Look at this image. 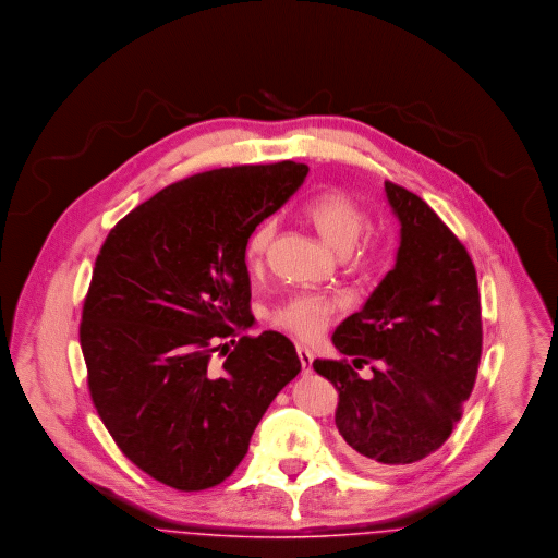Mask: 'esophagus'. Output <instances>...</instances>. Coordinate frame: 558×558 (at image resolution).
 Here are the masks:
<instances>
[{
  "label": "esophagus",
  "instance_id": "obj_1",
  "mask_svg": "<svg viewBox=\"0 0 558 558\" xmlns=\"http://www.w3.org/2000/svg\"><path fill=\"white\" fill-rule=\"evenodd\" d=\"M296 357H299V361H301V374L303 376H310L313 372L312 363H313V355L305 349V347H296Z\"/></svg>",
  "mask_w": 558,
  "mask_h": 558
}]
</instances>
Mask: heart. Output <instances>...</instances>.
I'll use <instances>...</instances> for the list:
<instances>
[{
    "mask_svg": "<svg viewBox=\"0 0 558 558\" xmlns=\"http://www.w3.org/2000/svg\"><path fill=\"white\" fill-rule=\"evenodd\" d=\"M303 216L319 232V236L336 248L355 259L357 266H376L381 262L384 248L378 236L364 234L369 218L357 201L342 191H328L305 203ZM276 234V220L268 218L257 223L248 234L245 257L248 264H259ZM344 305L340 294L332 292H299L282 303L271 322L301 340H313L324 332L330 317Z\"/></svg>",
    "mask_w": 558,
    "mask_h": 558,
    "instance_id": "heart-1",
    "label": "heart"
}]
</instances>
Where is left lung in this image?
<instances>
[{"mask_svg":"<svg viewBox=\"0 0 558 558\" xmlns=\"http://www.w3.org/2000/svg\"><path fill=\"white\" fill-rule=\"evenodd\" d=\"M401 222L397 264L363 310L336 328L347 359H315L338 390L336 427L349 457L376 471L407 469L445 445L463 415L480 357L482 307L468 248L415 193L384 182Z\"/></svg>","mask_w":558,"mask_h":558,"instance_id":"1","label":"left lung"}]
</instances>
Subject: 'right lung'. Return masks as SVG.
<instances>
[{
	"mask_svg": "<svg viewBox=\"0 0 558 558\" xmlns=\"http://www.w3.org/2000/svg\"><path fill=\"white\" fill-rule=\"evenodd\" d=\"M307 172L278 161L174 182L116 223L95 259L81 322L90 399L118 448L170 488L223 482L301 372L287 336H233L251 326L246 239ZM226 337L235 349L211 368Z\"/></svg>",
	"mask_w": 558,
	"mask_h": 558,
	"instance_id": "add662e5",
	"label": "right lung"
}]
</instances>
